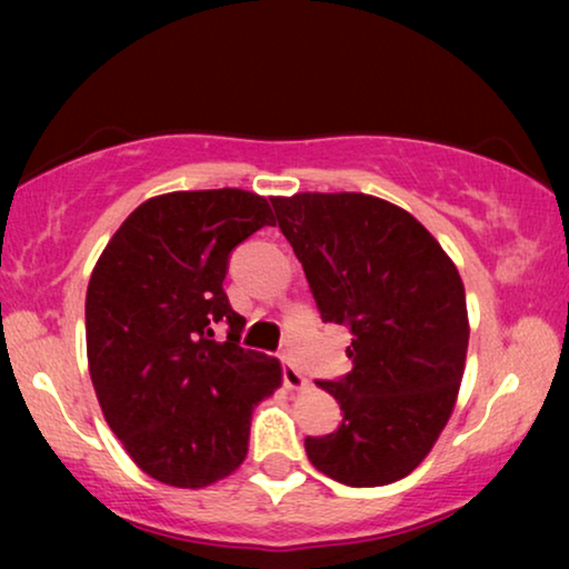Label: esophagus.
I'll return each mask as SVG.
<instances>
[{"instance_id":"esophagus-1","label":"esophagus","mask_w":569,"mask_h":569,"mask_svg":"<svg viewBox=\"0 0 569 569\" xmlns=\"http://www.w3.org/2000/svg\"><path fill=\"white\" fill-rule=\"evenodd\" d=\"M282 380H284V386L287 388H302L306 386V378H302V372L295 368V365L287 360V357H282Z\"/></svg>"}]
</instances>
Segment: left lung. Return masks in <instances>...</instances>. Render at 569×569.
Wrapping results in <instances>:
<instances>
[{"instance_id": "1", "label": "left lung", "mask_w": 569, "mask_h": 569, "mask_svg": "<svg viewBox=\"0 0 569 569\" xmlns=\"http://www.w3.org/2000/svg\"><path fill=\"white\" fill-rule=\"evenodd\" d=\"M326 323L347 326L352 372L318 380L345 419L306 438L310 463L347 487L417 469L453 415L469 313L456 263L407 209L368 193L271 199Z\"/></svg>"}]
</instances>
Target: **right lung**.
I'll return each mask as SVG.
<instances>
[{
	"instance_id": "right-lung-1",
	"label": "right lung",
	"mask_w": 569,
	"mask_h": 569,
	"mask_svg": "<svg viewBox=\"0 0 569 569\" xmlns=\"http://www.w3.org/2000/svg\"><path fill=\"white\" fill-rule=\"evenodd\" d=\"M271 222L269 201L243 189L162 193L123 220L92 269V388L131 461L162 485L230 477L253 407L282 386L279 360L240 347L246 318L222 290L232 248Z\"/></svg>"
}]
</instances>
